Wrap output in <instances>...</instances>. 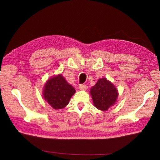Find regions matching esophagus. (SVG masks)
<instances>
[{"label": "esophagus", "instance_id": "34e87169", "mask_svg": "<svg viewBox=\"0 0 160 160\" xmlns=\"http://www.w3.org/2000/svg\"><path fill=\"white\" fill-rule=\"evenodd\" d=\"M88 89V87L85 84H80L79 85V89L80 90H82V91H84V90H87Z\"/></svg>", "mask_w": 160, "mask_h": 160}]
</instances>
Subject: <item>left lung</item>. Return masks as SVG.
Masks as SVG:
<instances>
[{"instance_id": "1", "label": "left lung", "mask_w": 160, "mask_h": 160, "mask_svg": "<svg viewBox=\"0 0 160 160\" xmlns=\"http://www.w3.org/2000/svg\"><path fill=\"white\" fill-rule=\"evenodd\" d=\"M90 93L94 106L101 111H107L113 106L118 97V91L110 81L105 78H100L91 88Z\"/></svg>"}]
</instances>
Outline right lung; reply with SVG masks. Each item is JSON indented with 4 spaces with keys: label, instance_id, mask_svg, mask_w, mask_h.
<instances>
[{
    "label": "right lung",
    "instance_id": "right-lung-1",
    "mask_svg": "<svg viewBox=\"0 0 160 160\" xmlns=\"http://www.w3.org/2000/svg\"><path fill=\"white\" fill-rule=\"evenodd\" d=\"M76 92L61 74L52 77L47 81L43 89V98L51 107L61 109L69 104V100Z\"/></svg>",
    "mask_w": 160,
    "mask_h": 160
}]
</instances>
